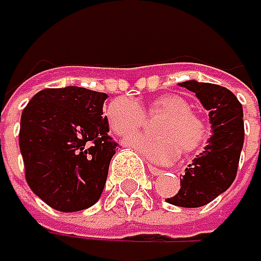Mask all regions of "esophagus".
Returning <instances> with one entry per match:
<instances>
[{"mask_svg":"<svg viewBox=\"0 0 261 261\" xmlns=\"http://www.w3.org/2000/svg\"><path fill=\"white\" fill-rule=\"evenodd\" d=\"M147 169H149V172H150L152 175H160V174H163L161 169H158V168H155V166H152V165H147Z\"/></svg>","mask_w":261,"mask_h":261,"instance_id":"1","label":"esophagus"}]
</instances>
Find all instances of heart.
Here are the masks:
<instances>
[{
	"label": "heart",
	"instance_id": "heart-1",
	"mask_svg": "<svg viewBox=\"0 0 261 261\" xmlns=\"http://www.w3.org/2000/svg\"><path fill=\"white\" fill-rule=\"evenodd\" d=\"M106 120L111 129L127 137L144 127L146 115L161 118L153 124L156 135H134L124 143L149 161L168 165L180 150L194 153L209 138V126L203 117L191 111V103L181 95L166 93L152 100L144 109L127 98H115L106 108Z\"/></svg>",
	"mask_w": 261,
	"mask_h": 261
}]
</instances>
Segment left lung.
Listing matches in <instances>:
<instances>
[{"label": "left lung", "mask_w": 261, "mask_h": 261, "mask_svg": "<svg viewBox=\"0 0 261 261\" xmlns=\"http://www.w3.org/2000/svg\"><path fill=\"white\" fill-rule=\"evenodd\" d=\"M180 86L194 92L209 111L212 135L204 150L186 168L177 195L166 201L181 207H200L223 194L236 180L245 141L243 108L237 96L223 86L195 80L183 81Z\"/></svg>", "instance_id": "obj_1"}]
</instances>
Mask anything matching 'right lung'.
Returning <instances> with one entry per match:
<instances>
[{"instance_id": "obj_1", "label": "right lung", "mask_w": 261, "mask_h": 261, "mask_svg": "<svg viewBox=\"0 0 261 261\" xmlns=\"http://www.w3.org/2000/svg\"><path fill=\"white\" fill-rule=\"evenodd\" d=\"M108 95L67 86L40 90L21 115L25 181L46 204L76 212L100 200L117 143L103 117Z\"/></svg>"}]
</instances>
